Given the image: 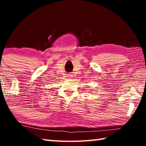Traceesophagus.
Here are the masks:
<instances>
[{
	"instance_id": "1",
	"label": "esophagus",
	"mask_w": 146,
	"mask_h": 146,
	"mask_svg": "<svg viewBox=\"0 0 146 146\" xmlns=\"http://www.w3.org/2000/svg\"><path fill=\"white\" fill-rule=\"evenodd\" d=\"M69 76H68V77L70 78H71V77H72V75H68Z\"/></svg>"
}]
</instances>
